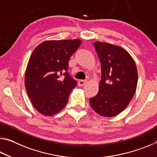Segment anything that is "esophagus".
Returning <instances> with one entry per match:
<instances>
[{"instance_id": "34e87169", "label": "esophagus", "mask_w": 157, "mask_h": 157, "mask_svg": "<svg viewBox=\"0 0 157 157\" xmlns=\"http://www.w3.org/2000/svg\"><path fill=\"white\" fill-rule=\"evenodd\" d=\"M86 82H87V80H83V79H80V80H79L78 82V84L79 86H84V84H86Z\"/></svg>"}]
</instances>
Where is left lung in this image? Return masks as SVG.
<instances>
[{
    "instance_id": "obj_1",
    "label": "left lung",
    "mask_w": 157,
    "mask_h": 157,
    "mask_svg": "<svg viewBox=\"0 0 157 157\" xmlns=\"http://www.w3.org/2000/svg\"><path fill=\"white\" fill-rule=\"evenodd\" d=\"M94 45L101 61V80L98 94L89 102L96 113L111 117L121 113L133 98L138 71L132 56L122 47L101 42Z\"/></svg>"
}]
</instances>
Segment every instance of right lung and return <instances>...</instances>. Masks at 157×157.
<instances>
[{
    "label": "right lung",
    "mask_w": 157,
    "mask_h": 157,
    "mask_svg": "<svg viewBox=\"0 0 157 157\" xmlns=\"http://www.w3.org/2000/svg\"><path fill=\"white\" fill-rule=\"evenodd\" d=\"M81 43L78 39L47 40L31 54L25 73V86L40 113L52 116L65 108L70 93L77 85L68 73L69 59Z\"/></svg>",
    "instance_id": "add662e5"
}]
</instances>
